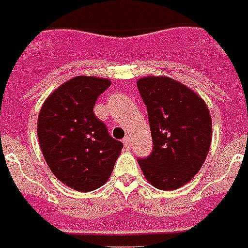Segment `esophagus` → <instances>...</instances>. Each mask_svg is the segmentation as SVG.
<instances>
[{
  "label": "esophagus",
  "instance_id": "esophagus-1",
  "mask_svg": "<svg viewBox=\"0 0 248 248\" xmlns=\"http://www.w3.org/2000/svg\"><path fill=\"white\" fill-rule=\"evenodd\" d=\"M123 143H124V147H125V148H130V138H129V137H125V138L123 140Z\"/></svg>",
  "mask_w": 248,
  "mask_h": 248
}]
</instances>
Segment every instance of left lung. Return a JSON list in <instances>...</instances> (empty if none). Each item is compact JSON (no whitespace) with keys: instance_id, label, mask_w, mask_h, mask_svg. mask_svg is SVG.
Segmentation results:
<instances>
[{"instance_id":"8db88e82","label":"left lung","mask_w":248,"mask_h":248,"mask_svg":"<svg viewBox=\"0 0 248 248\" xmlns=\"http://www.w3.org/2000/svg\"><path fill=\"white\" fill-rule=\"evenodd\" d=\"M137 87L147 106L154 142L151 155L138 164L151 186L178 189L199 173L209 154V108L197 93L169 77H144Z\"/></svg>"}]
</instances>
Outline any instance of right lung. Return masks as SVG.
Masks as SVG:
<instances>
[{
	"label": "right lung",
	"instance_id": "1",
	"mask_svg": "<svg viewBox=\"0 0 248 248\" xmlns=\"http://www.w3.org/2000/svg\"><path fill=\"white\" fill-rule=\"evenodd\" d=\"M110 84V79L74 77L51 93L39 111L37 133L43 157L55 177L75 191L102 187L122 152V142L93 112Z\"/></svg>",
	"mask_w": 248,
	"mask_h": 248
}]
</instances>
